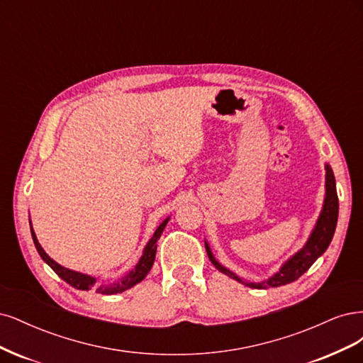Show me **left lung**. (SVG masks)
Returning <instances> with one entry per match:
<instances>
[{
	"instance_id": "left-lung-1",
	"label": "left lung",
	"mask_w": 363,
	"mask_h": 363,
	"mask_svg": "<svg viewBox=\"0 0 363 363\" xmlns=\"http://www.w3.org/2000/svg\"><path fill=\"white\" fill-rule=\"evenodd\" d=\"M337 209H339V203H337V193H336V184H335V174L330 169V166H325V199H324V206L321 216L317 221V226H315L313 232L311 233V237L306 242L305 247H303L300 252H297L289 261H286L284 264V267L268 280H264V282H244L241 277H238L235 273L229 272L228 268L221 267L216 258L213 256L211 250H209L208 244H205L206 247V253L208 258L214 264V267L217 268L218 272H221L223 274L238 280L240 284L247 285L250 288H256V289H265V288H277L282 286L286 284L294 282L297 280L303 273H306L311 265L317 261L320 256L325 252V249L329 247V244L333 238V233L336 229V221H337Z\"/></svg>"
}]
</instances>
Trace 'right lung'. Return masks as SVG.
<instances>
[{
    "label": "right lung",
    "instance_id": "obj_1",
    "mask_svg": "<svg viewBox=\"0 0 363 363\" xmlns=\"http://www.w3.org/2000/svg\"><path fill=\"white\" fill-rule=\"evenodd\" d=\"M169 218H166L162 223L158 226V229L154 232V235L149 240V242L146 244V247L143 250V256L140 258L138 264L135 265V268H133V272L128 273L125 277H122L118 282H113V284H104V285H96V279L87 276V274H81L72 270H67V268L62 267L60 264H57L55 261H52L48 255L45 253V250L42 249V245L39 244L38 238H36V233H34L33 228H31V237L34 241V245H36V249L40 255V258L48 264L52 270L60 276L66 284H69L71 286L77 288V289H83V291H89L93 289L95 292H99V294H105V296H110V294H118V292H123L126 289H130L131 286H134L135 284L142 282V280L146 277V274L150 272L152 265H154L155 261V253H157V241L160 240L162 230H164L166 225H167Z\"/></svg>",
    "mask_w": 363,
    "mask_h": 363
}]
</instances>
